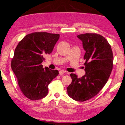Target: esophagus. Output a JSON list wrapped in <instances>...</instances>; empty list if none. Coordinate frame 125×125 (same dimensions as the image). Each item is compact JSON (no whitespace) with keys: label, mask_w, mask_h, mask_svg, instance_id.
<instances>
[{"label":"esophagus","mask_w":125,"mask_h":125,"mask_svg":"<svg viewBox=\"0 0 125 125\" xmlns=\"http://www.w3.org/2000/svg\"><path fill=\"white\" fill-rule=\"evenodd\" d=\"M64 73L69 74V72H66V71H64V70H60L59 71V74L60 75H63V74H64Z\"/></svg>","instance_id":"esophagus-1"}]
</instances>
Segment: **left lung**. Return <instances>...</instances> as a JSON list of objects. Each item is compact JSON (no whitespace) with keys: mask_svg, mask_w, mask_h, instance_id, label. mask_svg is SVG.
I'll use <instances>...</instances> for the list:
<instances>
[{"mask_svg":"<svg viewBox=\"0 0 125 125\" xmlns=\"http://www.w3.org/2000/svg\"><path fill=\"white\" fill-rule=\"evenodd\" d=\"M83 42L86 51V74L78 78L71 73L72 83L68 87V95L79 102L88 100L96 95L105 85L113 69V55L111 45L101 34L86 33L77 36Z\"/></svg>","mask_w":125,"mask_h":125,"instance_id":"left-lung-1","label":"left lung"}]
</instances>
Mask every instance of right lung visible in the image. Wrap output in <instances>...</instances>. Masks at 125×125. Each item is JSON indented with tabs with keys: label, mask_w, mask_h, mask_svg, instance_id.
<instances>
[{
	"label": "right lung",
	"mask_w": 125,
	"mask_h": 125,
	"mask_svg": "<svg viewBox=\"0 0 125 125\" xmlns=\"http://www.w3.org/2000/svg\"><path fill=\"white\" fill-rule=\"evenodd\" d=\"M60 34L35 32L20 41L11 61V68L22 93L31 100L45 97L48 85L59 74L57 70L43 68L44 56L51 54Z\"/></svg>",
	"instance_id": "1"
}]
</instances>
